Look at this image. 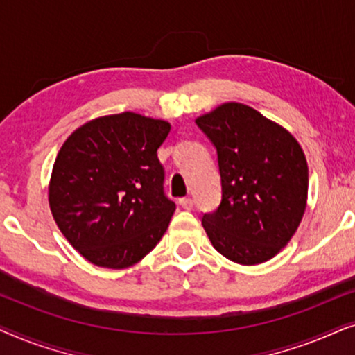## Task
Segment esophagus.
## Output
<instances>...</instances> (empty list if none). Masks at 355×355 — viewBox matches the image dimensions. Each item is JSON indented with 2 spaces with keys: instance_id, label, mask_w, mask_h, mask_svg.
I'll use <instances>...</instances> for the list:
<instances>
[{
  "instance_id": "esophagus-1",
  "label": "esophagus",
  "mask_w": 355,
  "mask_h": 355,
  "mask_svg": "<svg viewBox=\"0 0 355 355\" xmlns=\"http://www.w3.org/2000/svg\"><path fill=\"white\" fill-rule=\"evenodd\" d=\"M179 205H181L184 210H191V208L193 207V200L191 197H182L181 200H179Z\"/></svg>"
}]
</instances>
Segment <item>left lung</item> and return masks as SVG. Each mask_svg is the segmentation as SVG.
Masks as SVG:
<instances>
[{
	"label": "left lung",
	"instance_id": "obj_1",
	"mask_svg": "<svg viewBox=\"0 0 355 355\" xmlns=\"http://www.w3.org/2000/svg\"><path fill=\"white\" fill-rule=\"evenodd\" d=\"M216 148L221 202L202 225L215 249L236 263L273 259L305 211L309 168L293 135L259 111L225 103L196 119Z\"/></svg>",
	"mask_w": 355,
	"mask_h": 355
}]
</instances>
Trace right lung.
Returning <instances> with one entry per match:
<instances>
[{"label":"right lung","instance_id":"obj_1","mask_svg":"<svg viewBox=\"0 0 355 355\" xmlns=\"http://www.w3.org/2000/svg\"><path fill=\"white\" fill-rule=\"evenodd\" d=\"M171 125L125 113L74 130L58 153L50 208L69 244L96 266L121 270L155 249L176 203L164 193L158 148Z\"/></svg>","mask_w":355,"mask_h":355}]
</instances>
